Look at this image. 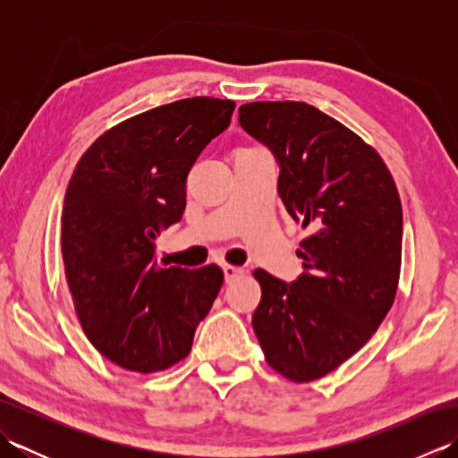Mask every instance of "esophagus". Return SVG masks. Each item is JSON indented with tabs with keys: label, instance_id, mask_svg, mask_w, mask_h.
<instances>
[{
	"label": "esophagus",
	"instance_id": "obj_1",
	"mask_svg": "<svg viewBox=\"0 0 458 458\" xmlns=\"http://www.w3.org/2000/svg\"><path fill=\"white\" fill-rule=\"evenodd\" d=\"M222 271H224V277H226V281H232L240 277L244 271H242V267H236V266H230V264H224L222 266Z\"/></svg>",
	"mask_w": 458,
	"mask_h": 458
}]
</instances>
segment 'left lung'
<instances>
[{
  "mask_svg": "<svg viewBox=\"0 0 458 458\" xmlns=\"http://www.w3.org/2000/svg\"><path fill=\"white\" fill-rule=\"evenodd\" d=\"M240 125L279 163L277 192L310 236L305 271L285 284L264 269L251 317L267 364L313 382L356 354L392 309L402 269L403 216L392 173L346 125L305 102L240 106Z\"/></svg>",
  "mask_w": 458,
  "mask_h": 458,
  "instance_id": "obj_1",
  "label": "left lung"
}]
</instances>
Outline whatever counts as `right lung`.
Segmentation results:
<instances>
[{"instance_id":"add662e5","label":"right lung","mask_w":458,"mask_h":458,"mask_svg":"<svg viewBox=\"0 0 458 458\" xmlns=\"http://www.w3.org/2000/svg\"><path fill=\"white\" fill-rule=\"evenodd\" d=\"M232 100L184 98L104 131L63 207L66 284L84 335L114 364L151 374L191 352L222 287L218 266L159 267L155 238L187 207V174L230 125Z\"/></svg>"}]
</instances>
